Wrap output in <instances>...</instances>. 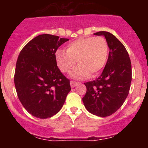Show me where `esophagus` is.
Masks as SVG:
<instances>
[{"label":"esophagus","mask_w":148,"mask_h":148,"mask_svg":"<svg viewBox=\"0 0 148 148\" xmlns=\"http://www.w3.org/2000/svg\"><path fill=\"white\" fill-rule=\"evenodd\" d=\"M78 85V82H74V81H70V86L71 87H75Z\"/></svg>","instance_id":"obj_1"}]
</instances>
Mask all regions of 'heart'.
<instances>
[{"mask_svg":"<svg viewBox=\"0 0 148 148\" xmlns=\"http://www.w3.org/2000/svg\"><path fill=\"white\" fill-rule=\"evenodd\" d=\"M108 45L102 37L81 38L67 45L66 51L58 49L56 60L62 73H69L77 63L78 66L70 73L71 78L82 80L95 75L107 62Z\"/></svg>","mask_w":148,"mask_h":148,"instance_id":"obj_1","label":"heart"}]
</instances>
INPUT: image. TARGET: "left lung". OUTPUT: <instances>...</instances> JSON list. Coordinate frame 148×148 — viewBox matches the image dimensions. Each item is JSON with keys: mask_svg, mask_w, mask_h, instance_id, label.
<instances>
[{"mask_svg": "<svg viewBox=\"0 0 148 148\" xmlns=\"http://www.w3.org/2000/svg\"><path fill=\"white\" fill-rule=\"evenodd\" d=\"M110 49L108 59L100 76L84 83L87 92L82 101L92 114L107 117L118 110L127 97L132 80L131 62L127 51L113 34L101 31Z\"/></svg>", "mask_w": 148, "mask_h": 148, "instance_id": "1", "label": "left lung"}]
</instances>
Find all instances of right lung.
<instances>
[{
	"mask_svg": "<svg viewBox=\"0 0 148 148\" xmlns=\"http://www.w3.org/2000/svg\"><path fill=\"white\" fill-rule=\"evenodd\" d=\"M67 40L40 35L18 56L14 77L17 94L23 108L36 118H50L58 113L71 90L70 80L60 71L56 60L58 48Z\"/></svg>",
	"mask_w": 148,
	"mask_h": 148,
	"instance_id": "add662e5",
	"label": "right lung"
}]
</instances>
